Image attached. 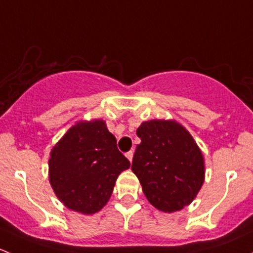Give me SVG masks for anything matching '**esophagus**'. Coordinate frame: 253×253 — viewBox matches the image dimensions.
Masks as SVG:
<instances>
[{
  "instance_id": "34e87169",
  "label": "esophagus",
  "mask_w": 253,
  "mask_h": 253,
  "mask_svg": "<svg viewBox=\"0 0 253 253\" xmlns=\"http://www.w3.org/2000/svg\"><path fill=\"white\" fill-rule=\"evenodd\" d=\"M126 158L129 160V162H132V158H133V152L131 150V152L126 153Z\"/></svg>"
}]
</instances>
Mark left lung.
Wrapping results in <instances>:
<instances>
[{
	"mask_svg": "<svg viewBox=\"0 0 253 253\" xmlns=\"http://www.w3.org/2000/svg\"><path fill=\"white\" fill-rule=\"evenodd\" d=\"M132 171L153 207L165 213L191 205L205 182V158L190 132L175 120H150L137 128Z\"/></svg>",
	"mask_w": 253,
	"mask_h": 253,
	"instance_id": "1",
	"label": "left lung"
}]
</instances>
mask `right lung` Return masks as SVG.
Wrapping results in <instances>:
<instances>
[{
	"label": "right lung",
	"mask_w": 253,
	"mask_h": 253,
	"mask_svg": "<svg viewBox=\"0 0 253 253\" xmlns=\"http://www.w3.org/2000/svg\"><path fill=\"white\" fill-rule=\"evenodd\" d=\"M129 167L104 120L78 121L51 149L48 181L60 202L89 215L109 202L117 177Z\"/></svg>",
	"instance_id": "1"
}]
</instances>
